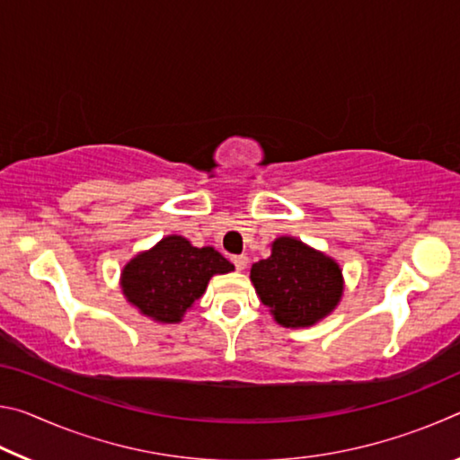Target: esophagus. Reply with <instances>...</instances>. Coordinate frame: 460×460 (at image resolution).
Returning a JSON list of instances; mask_svg holds the SVG:
<instances>
[{"instance_id":"1","label":"esophagus","mask_w":460,"mask_h":460,"mask_svg":"<svg viewBox=\"0 0 460 460\" xmlns=\"http://www.w3.org/2000/svg\"><path fill=\"white\" fill-rule=\"evenodd\" d=\"M231 261L233 263H235V268L239 270V271H243L245 268H247V255H233V258H231Z\"/></svg>"}]
</instances>
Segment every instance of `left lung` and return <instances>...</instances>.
I'll list each match as a JSON object with an SVG mask.
<instances>
[{"mask_svg":"<svg viewBox=\"0 0 460 460\" xmlns=\"http://www.w3.org/2000/svg\"><path fill=\"white\" fill-rule=\"evenodd\" d=\"M260 300L282 326H313L329 316L342 296L339 263L296 237H278L271 255L252 266Z\"/></svg>","mask_w":460,"mask_h":460,"instance_id":"1","label":"left lung"}]
</instances>
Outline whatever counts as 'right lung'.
<instances>
[{"instance_id": "add662e5", "label": "right lung", "mask_w": 460, "mask_h": 460, "mask_svg": "<svg viewBox=\"0 0 460 460\" xmlns=\"http://www.w3.org/2000/svg\"><path fill=\"white\" fill-rule=\"evenodd\" d=\"M233 270L217 249L194 247L189 239L168 235L126 263L121 290L144 316L172 324L205 294L208 279Z\"/></svg>"}]
</instances>
